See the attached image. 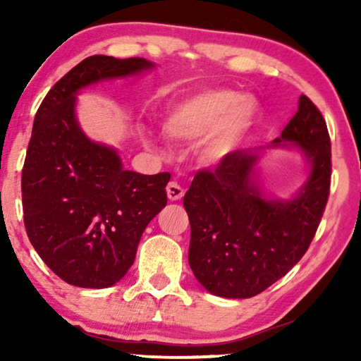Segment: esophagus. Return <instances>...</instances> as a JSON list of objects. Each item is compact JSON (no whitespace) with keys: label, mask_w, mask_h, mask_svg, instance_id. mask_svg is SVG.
I'll use <instances>...</instances> for the list:
<instances>
[{"label":"esophagus","mask_w":361,"mask_h":361,"mask_svg":"<svg viewBox=\"0 0 361 361\" xmlns=\"http://www.w3.org/2000/svg\"><path fill=\"white\" fill-rule=\"evenodd\" d=\"M166 192H167V199L176 202V200H180L182 197H184L185 190L182 189V187L177 184V182H169L166 187Z\"/></svg>","instance_id":"34e87169"}]
</instances>
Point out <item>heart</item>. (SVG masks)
Here are the masks:
<instances>
[{"label": "heart", "mask_w": 361, "mask_h": 361, "mask_svg": "<svg viewBox=\"0 0 361 361\" xmlns=\"http://www.w3.org/2000/svg\"><path fill=\"white\" fill-rule=\"evenodd\" d=\"M253 95H238L228 88H205L174 102L162 118V130L171 140L190 142L207 135L200 146L205 161L216 162L243 140L258 115Z\"/></svg>", "instance_id": "heart-1"}]
</instances>
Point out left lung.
<instances>
[{"label": "left lung", "mask_w": 361, "mask_h": 361, "mask_svg": "<svg viewBox=\"0 0 361 361\" xmlns=\"http://www.w3.org/2000/svg\"><path fill=\"white\" fill-rule=\"evenodd\" d=\"M278 147H294L308 162V179L286 201L266 196L255 171L262 152ZM330 157L325 120L300 95L298 111L271 145L233 151L215 171L197 172L184 197L189 264L210 294L253 298L299 263L327 204Z\"/></svg>", "instance_id": "8db88e82"}]
</instances>
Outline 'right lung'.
<instances>
[{"label":"right lung","instance_id":"add662e5","mask_svg":"<svg viewBox=\"0 0 361 361\" xmlns=\"http://www.w3.org/2000/svg\"><path fill=\"white\" fill-rule=\"evenodd\" d=\"M151 68L142 57H87L49 90L34 118L21 179L24 225L44 263L72 286L116 284L167 204L169 172L126 171L115 147L92 141L75 115L82 88Z\"/></svg>","mask_w":361,"mask_h":361}]
</instances>
